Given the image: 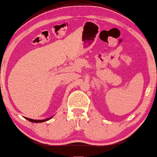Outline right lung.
I'll list each match as a JSON object with an SVG mask.
<instances>
[{
    "instance_id": "obj_1",
    "label": "right lung",
    "mask_w": 157,
    "mask_h": 157,
    "mask_svg": "<svg viewBox=\"0 0 157 157\" xmlns=\"http://www.w3.org/2000/svg\"><path fill=\"white\" fill-rule=\"evenodd\" d=\"M53 117V116H52ZM52 117H49V118H48V119H45V120H32V119H30V118H27V117H25L26 120H28V121H30V122H35V123H40V122H45V121H48V120H50V119H51Z\"/></svg>"
}]
</instances>
